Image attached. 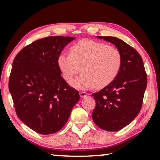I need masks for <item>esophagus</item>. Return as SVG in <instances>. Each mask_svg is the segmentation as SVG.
<instances>
[{
    "label": "esophagus",
    "mask_w": 160,
    "mask_h": 160,
    "mask_svg": "<svg viewBox=\"0 0 160 160\" xmlns=\"http://www.w3.org/2000/svg\"><path fill=\"white\" fill-rule=\"evenodd\" d=\"M79 95L80 97L82 98H86L87 96V93L86 92H79Z\"/></svg>",
    "instance_id": "esophagus-1"
}]
</instances>
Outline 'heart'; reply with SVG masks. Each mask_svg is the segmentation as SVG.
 I'll use <instances>...</instances> for the list:
<instances>
[{
    "label": "heart",
    "instance_id": "b5f03b06",
    "mask_svg": "<svg viewBox=\"0 0 160 160\" xmlns=\"http://www.w3.org/2000/svg\"><path fill=\"white\" fill-rule=\"evenodd\" d=\"M58 65L68 82L82 69L83 73L71 83L73 87L87 88L94 86L101 89L110 84L117 76L121 68L122 55L119 50L113 46L83 40L72 46L70 55L60 54Z\"/></svg>",
    "mask_w": 160,
    "mask_h": 160
}]
</instances>
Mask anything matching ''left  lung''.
<instances>
[{"mask_svg":"<svg viewBox=\"0 0 160 160\" xmlns=\"http://www.w3.org/2000/svg\"><path fill=\"white\" fill-rule=\"evenodd\" d=\"M119 50L122 65L114 80L98 92L92 94L96 106L92 113L94 122L106 131H118L131 123L141 111L147 76L138 52L121 39L97 36Z\"/></svg>","mask_w":160,"mask_h":160,"instance_id":"8db88e82","label":"left lung"}]
</instances>
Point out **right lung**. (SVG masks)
<instances>
[{"mask_svg":"<svg viewBox=\"0 0 160 160\" xmlns=\"http://www.w3.org/2000/svg\"><path fill=\"white\" fill-rule=\"evenodd\" d=\"M73 37L49 36L32 42L15 57L8 88L17 117L42 135L62 129L79 93L61 76L58 58Z\"/></svg>","mask_w":160,"mask_h":160,"instance_id":"right-lung-1","label":"right lung"}]
</instances>
